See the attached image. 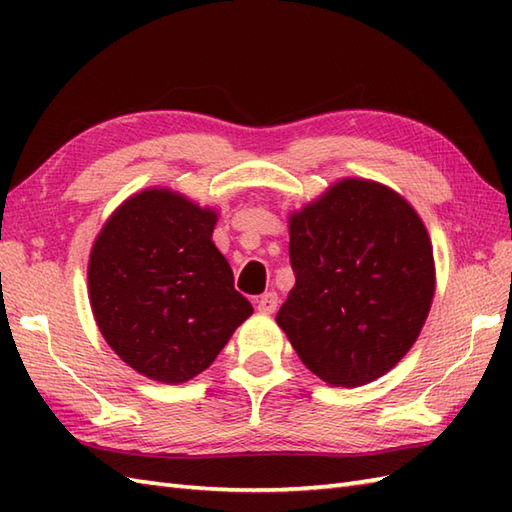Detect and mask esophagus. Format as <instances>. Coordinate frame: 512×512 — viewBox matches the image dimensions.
<instances>
[{
  "label": "esophagus",
  "instance_id": "obj_1",
  "mask_svg": "<svg viewBox=\"0 0 512 512\" xmlns=\"http://www.w3.org/2000/svg\"><path fill=\"white\" fill-rule=\"evenodd\" d=\"M277 303H279V299H277V292H266V295L259 297V301H257V310H259V312H264V314H273V312L277 310Z\"/></svg>",
  "mask_w": 512,
  "mask_h": 512
}]
</instances>
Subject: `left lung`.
<instances>
[{
    "mask_svg": "<svg viewBox=\"0 0 512 512\" xmlns=\"http://www.w3.org/2000/svg\"><path fill=\"white\" fill-rule=\"evenodd\" d=\"M290 264L295 288L277 323L328 385L372 383L416 343L436 290L433 248L385 184L347 178L292 213Z\"/></svg>",
    "mask_w": 512,
    "mask_h": 512,
    "instance_id": "left-lung-1",
    "label": "left lung"
}]
</instances>
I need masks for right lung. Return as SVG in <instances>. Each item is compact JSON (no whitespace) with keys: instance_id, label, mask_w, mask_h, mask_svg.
Instances as JSON below:
<instances>
[{"instance_id":"right-lung-1","label":"right lung","mask_w":512,"mask_h":512,"mask_svg":"<svg viewBox=\"0 0 512 512\" xmlns=\"http://www.w3.org/2000/svg\"><path fill=\"white\" fill-rule=\"evenodd\" d=\"M217 213L169 189L132 195L92 246L90 303L107 345L151 380L209 367L253 306L213 244Z\"/></svg>"}]
</instances>
